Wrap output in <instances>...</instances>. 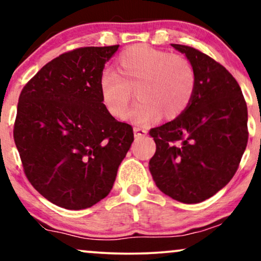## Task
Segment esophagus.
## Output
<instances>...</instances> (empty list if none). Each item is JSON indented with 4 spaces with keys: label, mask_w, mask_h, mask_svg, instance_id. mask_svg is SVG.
<instances>
[{
    "label": "esophagus",
    "mask_w": 261,
    "mask_h": 261,
    "mask_svg": "<svg viewBox=\"0 0 261 261\" xmlns=\"http://www.w3.org/2000/svg\"><path fill=\"white\" fill-rule=\"evenodd\" d=\"M134 133H135V137H137V139H141V137H145L146 135H147V131L145 130V128L140 127V126H135L134 127Z\"/></svg>",
    "instance_id": "obj_1"
}]
</instances>
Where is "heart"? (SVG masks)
<instances>
[{"label":"heart","instance_id":"1","mask_svg":"<svg viewBox=\"0 0 261 261\" xmlns=\"http://www.w3.org/2000/svg\"><path fill=\"white\" fill-rule=\"evenodd\" d=\"M116 72L104 71L99 94L114 119L124 120L133 99L139 103L128 114L136 124H147L163 115L175 119L187 110L196 88V74L189 60L147 45H134L116 60Z\"/></svg>","mask_w":261,"mask_h":261}]
</instances>
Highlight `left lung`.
<instances>
[{"mask_svg": "<svg viewBox=\"0 0 261 261\" xmlns=\"http://www.w3.org/2000/svg\"><path fill=\"white\" fill-rule=\"evenodd\" d=\"M172 46L193 65L196 88L181 115L149 131L155 153L148 167L162 193L197 203L226 187L238 169L248 142L247 103L222 65L191 46Z\"/></svg>", "mask_w": 261, "mask_h": 261, "instance_id": "left-lung-1", "label": "left lung"}]
</instances>
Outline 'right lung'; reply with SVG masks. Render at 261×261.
I'll use <instances>...</instances> for the list:
<instances>
[{"mask_svg": "<svg viewBox=\"0 0 261 261\" xmlns=\"http://www.w3.org/2000/svg\"><path fill=\"white\" fill-rule=\"evenodd\" d=\"M118 49L61 54L20 92L13 137L23 169L35 190L60 207L82 210L104 199L134 141L131 125L108 114L98 86Z\"/></svg>", "mask_w": 261, "mask_h": 261, "instance_id": "obj_1", "label": "right lung"}]
</instances>
